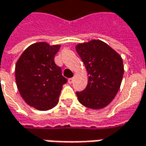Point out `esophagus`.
Instances as JSON below:
<instances>
[{
  "mask_svg": "<svg viewBox=\"0 0 146 146\" xmlns=\"http://www.w3.org/2000/svg\"><path fill=\"white\" fill-rule=\"evenodd\" d=\"M68 84H72L73 82V78H69L68 80Z\"/></svg>",
  "mask_w": 146,
  "mask_h": 146,
  "instance_id": "esophagus-1",
  "label": "esophagus"
}]
</instances>
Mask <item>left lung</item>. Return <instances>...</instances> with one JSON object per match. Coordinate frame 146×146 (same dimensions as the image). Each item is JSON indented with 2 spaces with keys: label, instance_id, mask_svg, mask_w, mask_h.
Wrapping results in <instances>:
<instances>
[{
  "label": "left lung",
  "instance_id": "1",
  "mask_svg": "<svg viewBox=\"0 0 146 146\" xmlns=\"http://www.w3.org/2000/svg\"><path fill=\"white\" fill-rule=\"evenodd\" d=\"M76 51L88 74L85 89L77 92L78 101L89 109H103L112 102L120 88L124 75L122 58L100 40L78 43Z\"/></svg>",
  "mask_w": 146,
  "mask_h": 146
}]
</instances>
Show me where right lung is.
Wrapping results in <instances>:
<instances>
[{"mask_svg": "<svg viewBox=\"0 0 146 146\" xmlns=\"http://www.w3.org/2000/svg\"><path fill=\"white\" fill-rule=\"evenodd\" d=\"M60 46L36 42L17 62L15 76L18 91L28 105L38 110L45 111L56 106L62 85L67 83L61 68L54 62Z\"/></svg>", "mask_w": 146, "mask_h": 146, "instance_id": "1", "label": "right lung"}]
</instances>
